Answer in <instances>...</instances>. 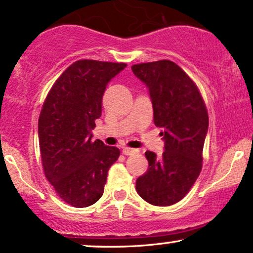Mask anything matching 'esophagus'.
<instances>
[{"label": "esophagus", "mask_w": 253, "mask_h": 253, "mask_svg": "<svg viewBox=\"0 0 253 253\" xmlns=\"http://www.w3.org/2000/svg\"><path fill=\"white\" fill-rule=\"evenodd\" d=\"M123 153L125 156H130V154L135 153V150H133V148H129V147H123Z\"/></svg>", "instance_id": "esophagus-1"}]
</instances>
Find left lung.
<instances>
[{
    "label": "left lung",
    "instance_id": "8db88e82",
    "mask_svg": "<svg viewBox=\"0 0 253 253\" xmlns=\"http://www.w3.org/2000/svg\"><path fill=\"white\" fill-rule=\"evenodd\" d=\"M132 71L148 88L154 125L165 141L161 157L145 153L148 169L136 179V192L152 205H173L186 196L202 171L208 109L196 84L172 61L139 63Z\"/></svg>",
    "mask_w": 253,
    "mask_h": 253
}]
</instances>
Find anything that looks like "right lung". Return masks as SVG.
Instances as JSON below:
<instances>
[{
	"label": "right lung",
	"mask_w": 253,
	"mask_h": 253,
	"mask_svg": "<svg viewBox=\"0 0 253 253\" xmlns=\"http://www.w3.org/2000/svg\"><path fill=\"white\" fill-rule=\"evenodd\" d=\"M126 63L79 60L45 97L39 118V144L45 178L63 202L87 208L100 199L118 147L93 141L106 86Z\"/></svg>",
	"instance_id": "add662e5"
}]
</instances>
